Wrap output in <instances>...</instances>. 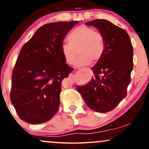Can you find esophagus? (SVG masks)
<instances>
[{"label":"esophagus","instance_id":"34e87169","mask_svg":"<svg viewBox=\"0 0 149 149\" xmlns=\"http://www.w3.org/2000/svg\"><path fill=\"white\" fill-rule=\"evenodd\" d=\"M88 68H83V69H81V70H82V71H87V70H88ZM72 76H73V75H72Z\"/></svg>","mask_w":149,"mask_h":149}]
</instances>
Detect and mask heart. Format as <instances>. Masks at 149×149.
<instances>
[{
	"mask_svg": "<svg viewBox=\"0 0 149 149\" xmlns=\"http://www.w3.org/2000/svg\"><path fill=\"white\" fill-rule=\"evenodd\" d=\"M69 43L61 45V54L67 63L73 65L78 56H80L76 62L78 67L89 65L92 60L97 61L102 58L105 49L104 37L93 28L82 25L71 32L67 38Z\"/></svg>",
	"mask_w": 149,
	"mask_h": 149,
	"instance_id": "1",
	"label": "heart"
}]
</instances>
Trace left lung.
Returning a JSON list of instances; mask_svg holds the SVG:
<instances>
[{"label":"left lung","instance_id":"left-lung-1","mask_svg":"<svg viewBox=\"0 0 149 149\" xmlns=\"http://www.w3.org/2000/svg\"><path fill=\"white\" fill-rule=\"evenodd\" d=\"M95 27L104 39L105 49L102 58L91 69V81L76 89L87 106L99 112H108L126 97L131 82L133 46L127 33L106 19L85 23Z\"/></svg>","mask_w":149,"mask_h":149}]
</instances>
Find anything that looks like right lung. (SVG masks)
I'll return each mask as SVG.
<instances>
[{"label":"right lung","mask_w":149,"mask_h":149,"mask_svg":"<svg viewBox=\"0 0 149 149\" xmlns=\"http://www.w3.org/2000/svg\"><path fill=\"white\" fill-rule=\"evenodd\" d=\"M79 21L57 22L39 28L22 47L11 76V104L19 117L31 124L48 121L60 104L61 82L73 69L61 45Z\"/></svg>","instance_id":"right-lung-1"}]
</instances>
